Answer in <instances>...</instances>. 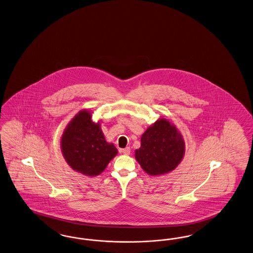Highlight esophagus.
Here are the masks:
<instances>
[{
    "mask_svg": "<svg viewBox=\"0 0 253 253\" xmlns=\"http://www.w3.org/2000/svg\"><path fill=\"white\" fill-rule=\"evenodd\" d=\"M122 152L123 154H125V155H129L130 152H131V149H130V147H127V148L122 150Z\"/></svg>",
    "mask_w": 253,
    "mask_h": 253,
    "instance_id": "1",
    "label": "esophagus"
}]
</instances>
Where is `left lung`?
Segmentation results:
<instances>
[{
	"label": "left lung",
	"instance_id": "obj_1",
	"mask_svg": "<svg viewBox=\"0 0 253 253\" xmlns=\"http://www.w3.org/2000/svg\"><path fill=\"white\" fill-rule=\"evenodd\" d=\"M184 141L179 130L166 119H160L142 134L135 159L152 176L170 172L184 155Z\"/></svg>",
	"mask_w": 253,
	"mask_h": 253
}]
</instances>
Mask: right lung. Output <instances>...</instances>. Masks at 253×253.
<instances>
[{
  "label": "right lung",
  "mask_w": 253,
  "mask_h": 253,
  "mask_svg": "<svg viewBox=\"0 0 253 253\" xmlns=\"http://www.w3.org/2000/svg\"><path fill=\"white\" fill-rule=\"evenodd\" d=\"M61 149L71 169L87 176H97L118 154L114 144L105 141L100 122L80 111L68 124L61 137Z\"/></svg>",
  "instance_id": "right-lung-1"
}]
</instances>
